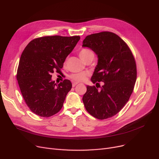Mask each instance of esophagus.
Wrapping results in <instances>:
<instances>
[{
    "mask_svg": "<svg viewBox=\"0 0 159 159\" xmlns=\"http://www.w3.org/2000/svg\"><path fill=\"white\" fill-rule=\"evenodd\" d=\"M79 84L78 82H73V84H72V86H73V87H75V86H76V85H77V84Z\"/></svg>",
    "mask_w": 159,
    "mask_h": 159,
    "instance_id": "obj_1",
    "label": "esophagus"
}]
</instances>
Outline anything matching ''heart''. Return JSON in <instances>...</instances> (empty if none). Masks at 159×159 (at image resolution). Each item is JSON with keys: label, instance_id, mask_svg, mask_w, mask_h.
Wrapping results in <instances>:
<instances>
[{"label": "heart", "instance_id": "obj_1", "mask_svg": "<svg viewBox=\"0 0 159 159\" xmlns=\"http://www.w3.org/2000/svg\"><path fill=\"white\" fill-rule=\"evenodd\" d=\"M79 55L81 59L86 62V61L93 59L95 57L94 52L89 48H82L79 52ZM88 73L81 72L78 73H73L70 75V78L75 82H82L86 80Z\"/></svg>", "mask_w": 159, "mask_h": 159}]
</instances>
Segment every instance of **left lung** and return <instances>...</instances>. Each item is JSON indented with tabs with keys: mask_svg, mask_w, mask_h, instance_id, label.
Instances as JSON below:
<instances>
[{
	"mask_svg": "<svg viewBox=\"0 0 159 159\" xmlns=\"http://www.w3.org/2000/svg\"><path fill=\"white\" fill-rule=\"evenodd\" d=\"M83 47L91 49L98 63L82 101L87 111L104 120L117 114L129 101L137 79L135 58L127 44L115 33L102 31L88 35ZM100 81H103L101 87ZM99 89H98V88Z\"/></svg>",
	"mask_w": 159,
	"mask_h": 159,
	"instance_id": "left-lung-1",
	"label": "left lung"
}]
</instances>
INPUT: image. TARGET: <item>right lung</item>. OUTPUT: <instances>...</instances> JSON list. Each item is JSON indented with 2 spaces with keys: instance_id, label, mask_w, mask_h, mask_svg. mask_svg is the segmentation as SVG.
Segmentation results:
<instances>
[{
  "instance_id": "add662e5",
  "label": "right lung",
  "mask_w": 159,
  "mask_h": 159,
  "mask_svg": "<svg viewBox=\"0 0 159 159\" xmlns=\"http://www.w3.org/2000/svg\"><path fill=\"white\" fill-rule=\"evenodd\" d=\"M79 36H46L32 40L21 55L16 79L25 102L35 114L49 117L59 111L72 84L65 79L57 85L52 73H60Z\"/></svg>"
}]
</instances>
